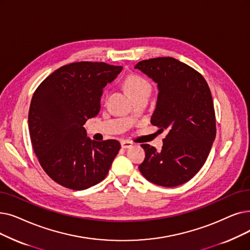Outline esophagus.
<instances>
[{
	"label": "esophagus",
	"instance_id": "1",
	"mask_svg": "<svg viewBox=\"0 0 250 250\" xmlns=\"http://www.w3.org/2000/svg\"><path fill=\"white\" fill-rule=\"evenodd\" d=\"M121 145H122V148L126 149V148L132 147V146H133V143H132V142H128V141H122Z\"/></svg>",
	"mask_w": 250,
	"mask_h": 250
}]
</instances>
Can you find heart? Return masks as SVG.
I'll return each mask as SVG.
<instances>
[{
  "mask_svg": "<svg viewBox=\"0 0 250 250\" xmlns=\"http://www.w3.org/2000/svg\"><path fill=\"white\" fill-rule=\"evenodd\" d=\"M125 86L132 98H137L140 96H150L151 85L143 78L139 75H129L125 81Z\"/></svg>",
  "mask_w": 250,
  "mask_h": 250,
  "instance_id": "heart-1",
  "label": "heart"
}]
</instances>
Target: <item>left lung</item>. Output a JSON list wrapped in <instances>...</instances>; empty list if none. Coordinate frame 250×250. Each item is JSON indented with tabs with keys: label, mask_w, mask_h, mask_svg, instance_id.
I'll list each match as a JSON object with an SVG mask.
<instances>
[{
	"label": "left lung",
	"mask_w": 250,
	"mask_h": 250,
	"mask_svg": "<svg viewBox=\"0 0 250 250\" xmlns=\"http://www.w3.org/2000/svg\"><path fill=\"white\" fill-rule=\"evenodd\" d=\"M136 69L157 83L158 95L151 124L168 132L161 151L142 144L141 173L162 187L191 180L208 159L215 139V115L209 86L202 75L171 57L140 61Z\"/></svg>",
	"instance_id": "left-lung-1"
}]
</instances>
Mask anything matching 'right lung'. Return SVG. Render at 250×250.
<instances>
[{
	"label": "right lung",
	"mask_w": 250,
	"mask_h": 250,
	"mask_svg": "<svg viewBox=\"0 0 250 250\" xmlns=\"http://www.w3.org/2000/svg\"><path fill=\"white\" fill-rule=\"evenodd\" d=\"M122 69L104 62L64 65L32 96L28 113L32 148L42 169L59 185L84 190L108 173L121 144L90 139L83 125L99 113L103 88Z\"/></svg>",
	"instance_id": "1"
}]
</instances>
